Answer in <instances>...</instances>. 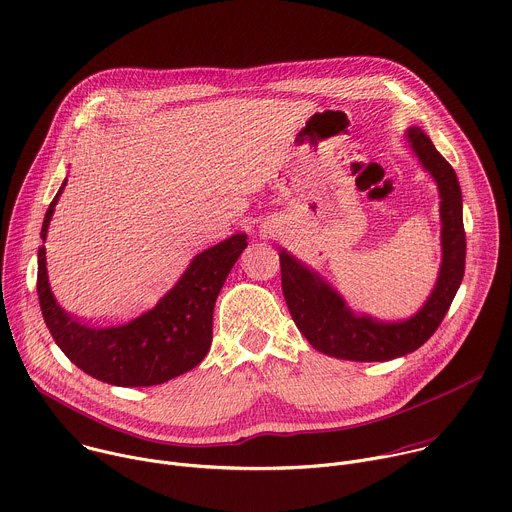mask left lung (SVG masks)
<instances>
[{
	"label": "left lung",
	"instance_id": "8db88e82",
	"mask_svg": "<svg viewBox=\"0 0 512 512\" xmlns=\"http://www.w3.org/2000/svg\"><path fill=\"white\" fill-rule=\"evenodd\" d=\"M405 141L432 175L440 193L442 264L436 286L410 319L379 321L351 311L345 298L319 272L304 266L290 252L278 250L282 292L290 317L306 341L323 355L347 361H389L414 353L436 333L462 284L466 234L456 171L420 127L407 129Z\"/></svg>",
	"mask_w": 512,
	"mask_h": 512
}]
</instances>
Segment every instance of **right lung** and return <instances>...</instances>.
<instances>
[{
	"label": "right lung",
	"instance_id": "add662e5",
	"mask_svg": "<svg viewBox=\"0 0 512 512\" xmlns=\"http://www.w3.org/2000/svg\"><path fill=\"white\" fill-rule=\"evenodd\" d=\"M62 181L46 212L40 238L46 242ZM246 234L199 252L175 286L151 311L113 327L84 325L56 302L46 270V248L38 250V298L46 327L62 353L90 377L117 387H149L197 367L208 355L214 333L216 298L246 250Z\"/></svg>",
	"mask_w": 512,
	"mask_h": 512
}]
</instances>
